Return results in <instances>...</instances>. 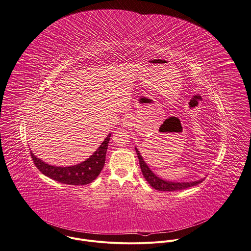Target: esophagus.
I'll return each instance as SVG.
<instances>
[{
	"mask_svg": "<svg viewBox=\"0 0 251 251\" xmlns=\"http://www.w3.org/2000/svg\"><path fill=\"white\" fill-rule=\"evenodd\" d=\"M123 124H124V126H128V125L130 124L129 119H128V118H125V119H124V121H123Z\"/></svg>",
	"mask_w": 251,
	"mask_h": 251,
	"instance_id": "obj_1",
	"label": "esophagus"
}]
</instances>
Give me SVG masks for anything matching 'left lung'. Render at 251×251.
Returning <instances> with one entry per match:
<instances>
[{
  "label": "left lung",
  "mask_w": 251,
  "mask_h": 251,
  "mask_svg": "<svg viewBox=\"0 0 251 251\" xmlns=\"http://www.w3.org/2000/svg\"><path fill=\"white\" fill-rule=\"evenodd\" d=\"M136 152L138 154L139 160H140V166L142 169V173L147 179V181L151 184V187L158 191H177V190H183L192 186H195L197 184L201 183L203 179H201L198 181L194 182H172V181H167L163 180L160 177L156 176L152 172L151 169L148 167L146 162L144 161L142 155L140 154V151L136 149Z\"/></svg>",
  "instance_id": "left-lung-1"
}]
</instances>
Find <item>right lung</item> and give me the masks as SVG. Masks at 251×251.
<instances>
[{"instance_id":"obj_1","label":"right lung","mask_w":251,"mask_h":251,"mask_svg":"<svg viewBox=\"0 0 251 251\" xmlns=\"http://www.w3.org/2000/svg\"><path fill=\"white\" fill-rule=\"evenodd\" d=\"M110 135L111 134L107 135L99 149L87 160L72 167L51 166L37 158L32 151L31 156L39 171L51 179L69 185H85L95 180L102 170Z\"/></svg>"}]
</instances>
